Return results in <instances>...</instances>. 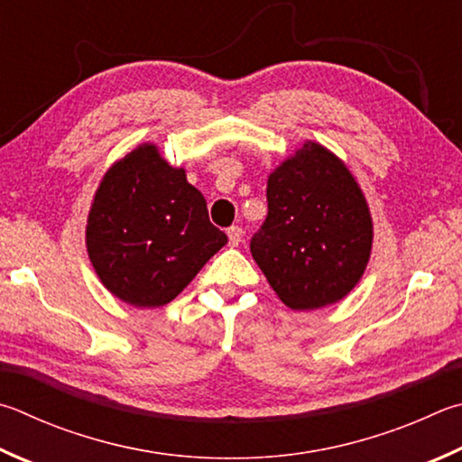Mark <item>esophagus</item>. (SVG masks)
<instances>
[{"instance_id":"1","label":"esophagus","mask_w":462,"mask_h":462,"mask_svg":"<svg viewBox=\"0 0 462 462\" xmlns=\"http://www.w3.org/2000/svg\"><path fill=\"white\" fill-rule=\"evenodd\" d=\"M242 236H245V232H242L240 226H232L228 228V240H230V246H238L242 242Z\"/></svg>"}]
</instances>
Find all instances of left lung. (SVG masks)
<instances>
[{
  "label": "left lung",
  "instance_id": "left-lung-1",
  "mask_svg": "<svg viewBox=\"0 0 462 462\" xmlns=\"http://www.w3.org/2000/svg\"><path fill=\"white\" fill-rule=\"evenodd\" d=\"M266 199L268 216L250 253L276 297L295 311L347 297L374 245L370 206L349 167L305 141L268 175Z\"/></svg>",
  "mask_w": 462,
  "mask_h": 462
}]
</instances>
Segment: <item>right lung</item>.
Listing matches in <instances>:
<instances>
[{
	"label": "right lung",
	"instance_id": "1",
	"mask_svg": "<svg viewBox=\"0 0 462 462\" xmlns=\"http://www.w3.org/2000/svg\"><path fill=\"white\" fill-rule=\"evenodd\" d=\"M226 242L202 191L155 143L108 167L87 217V253L100 282L139 309L173 300Z\"/></svg>",
	"mask_w": 462,
	"mask_h": 462
}]
</instances>
